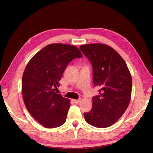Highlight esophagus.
I'll return each mask as SVG.
<instances>
[{"mask_svg":"<svg viewBox=\"0 0 153 153\" xmlns=\"http://www.w3.org/2000/svg\"><path fill=\"white\" fill-rule=\"evenodd\" d=\"M80 101H81V99H77V100H76V99H73V100H72V102H73L74 103H76V104L79 103Z\"/></svg>","mask_w":153,"mask_h":153,"instance_id":"34e87169","label":"esophagus"}]
</instances>
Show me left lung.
Returning a JSON list of instances; mask_svg holds the SVG:
<instances>
[{"mask_svg": "<svg viewBox=\"0 0 153 153\" xmlns=\"http://www.w3.org/2000/svg\"><path fill=\"white\" fill-rule=\"evenodd\" d=\"M80 50L93 67L95 86L99 95L93 97V106L84 113L85 121L96 128H105L115 123L128 108L132 89L131 76L122 57L108 45H81Z\"/></svg>", "mask_w": 153, "mask_h": 153, "instance_id": "1", "label": "left lung"}]
</instances>
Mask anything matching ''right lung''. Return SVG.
Wrapping results in <instances>:
<instances>
[{"label":"right lung","instance_id":"obj_1","mask_svg":"<svg viewBox=\"0 0 153 153\" xmlns=\"http://www.w3.org/2000/svg\"><path fill=\"white\" fill-rule=\"evenodd\" d=\"M82 56L75 46L50 44L35 54L25 67L23 99L28 112L45 128H57L66 122L70 100L54 91L68 64Z\"/></svg>","mask_w":153,"mask_h":153}]
</instances>
